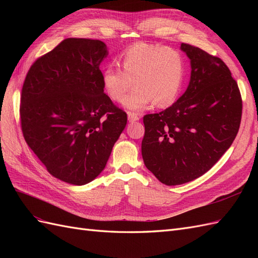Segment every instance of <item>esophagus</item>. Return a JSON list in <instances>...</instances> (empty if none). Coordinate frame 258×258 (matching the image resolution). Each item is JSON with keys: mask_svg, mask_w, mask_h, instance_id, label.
Segmentation results:
<instances>
[{"mask_svg": "<svg viewBox=\"0 0 258 258\" xmlns=\"http://www.w3.org/2000/svg\"><path fill=\"white\" fill-rule=\"evenodd\" d=\"M140 119V115L137 114V113H134V112H128V120L130 122H135L137 120Z\"/></svg>", "mask_w": 258, "mask_h": 258, "instance_id": "esophagus-1", "label": "esophagus"}]
</instances>
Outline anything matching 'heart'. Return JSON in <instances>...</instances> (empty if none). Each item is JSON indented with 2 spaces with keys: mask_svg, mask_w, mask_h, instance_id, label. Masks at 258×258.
I'll use <instances>...</instances> for the list:
<instances>
[{
  "mask_svg": "<svg viewBox=\"0 0 258 258\" xmlns=\"http://www.w3.org/2000/svg\"><path fill=\"white\" fill-rule=\"evenodd\" d=\"M121 69L107 66L102 72V84L114 101H120L131 85L135 87L122 100L129 110L142 111L153 102L166 107L175 102L186 76V61L178 50L147 43H138L119 56Z\"/></svg>",
  "mask_w": 258,
  "mask_h": 258,
  "instance_id": "1",
  "label": "heart"
}]
</instances>
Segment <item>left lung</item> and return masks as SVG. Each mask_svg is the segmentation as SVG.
I'll list each match as a JSON object with an SVG mask.
<instances>
[{
  "instance_id": "left-lung-1",
  "label": "left lung",
  "mask_w": 258,
  "mask_h": 258,
  "mask_svg": "<svg viewBox=\"0 0 258 258\" xmlns=\"http://www.w3.org/2000/svg\"><path fill=\"white\" fill-rule=\"evenodd\" d=\"M186 91L165 111L143 117L144 165L163 184L181 185L205 174L228 150L241 122L242 99L230 70L189 44Z\"/></svg>"
}]
</instances>
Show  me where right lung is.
Instances as JSON below:
<instances>
[{
    "label": "right lung",
    "mask_w": 258,
    "mask_h": 258,
    "mask_svg": "<svg viewBox=\"0 0 258 258\" xmlns=\"http://www.w3.org/2000/svg\"><path fill=\"white\" fill-rule=\"evenodd\" d=\"M99 40L70 37L31 66L21 90L27 144L56 178L85 185L105 168L127 114L104 93Z\"/></svg>",
    "instance_id": "obj_1"
}]
</instances>
